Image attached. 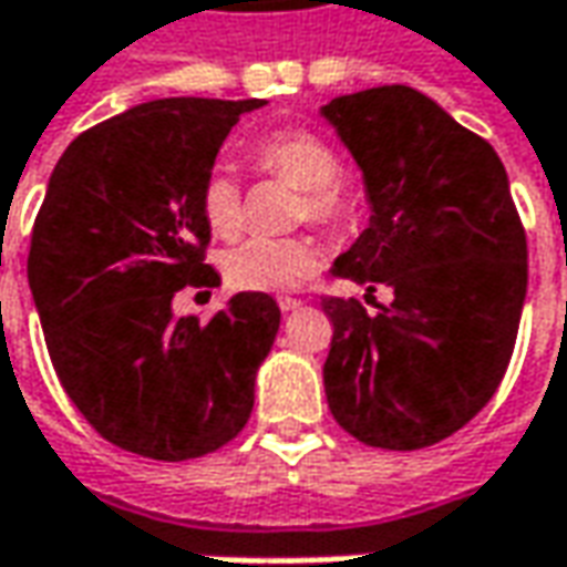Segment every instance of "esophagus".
Listing matches in <instances>:
<instances>
[{"mask_svg": "<svg viewBox=\"0 0 567 567\" xmlns=\"http://www.w3.org/2000/svg\"><path fill=\"white\" fill-rule=\"evenodd\" d=\"M277 306H280V312H296V309H302V302L293 299V296H280V299H277Z\"/></svg>", "mask_w": 567, "mask_h": 567, "instance_id": "34e87169", "label": "esophagus"}]
</instances>
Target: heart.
Segmentation results:
<instances>
[{"label": "heart", "instance_id": "1", "mask_svg": "<svg viewBox=\"0 0 567 567\" xmlns=\"http://www.w3.org/2000/svg\"><path fill=\"white\" fill-rule=\"evenodd\" d=\"M258 166L271 169L277 176L290 179L302 188V207L299 214L324 229H347L360 207L353 192L340 183L338 151L316 132L306 128H284L271 132L268 138L255 144ZM198 207L207 229L214 236H236L246 224V205L243 188L227 166H214L207 173ZM224 277L233 290L249 293H284L299 287L306 277H312L321 265V249L312 239H271V236H251L246 243L233 246L224 255Z\"/></svg>", "mask_w": 567, "mask_h": 567}]
</instances>
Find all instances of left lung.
<instances>
[{"mask_svg": "<svg viewBox=\"0 0 567 567\" xmlns=\"http://www.w3.org/2000/svg\"><path fill=\"white\" fill-rule=\"evenodd\" d=\"M321 116L362 169L369 227L334 274L391 287L375 316L324 296L328 406L362 445L416 451L467 425L505 379L527 296V236L492 144L406 84Z\"/></svg>", "mask_w": 567, "mask_h": 567, "instance_id": "1", "label": "left lung"}]
</instances>
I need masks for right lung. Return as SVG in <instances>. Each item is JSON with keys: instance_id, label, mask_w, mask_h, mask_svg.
Returning <instances> with one entry per match:
<instances>
[{"instance_id": "1", "label": "right lung", "mask_w": 567, "mask_h": 567, "mask_svg": "<svg viewBox=\"0 0 567 567\" xmlns=\"http://www.w3.org/2000/svg\"><path fill=\"white\" fill-rule=\"evenodd\" d=\"M265 100L166 97L81 132L33 220L28 284L65 394L113 445L202 457L243 432L280 309L236 293L210 318L173 316L210 290L198 195L243 113Z\"/></svg>"}]
</instances>
